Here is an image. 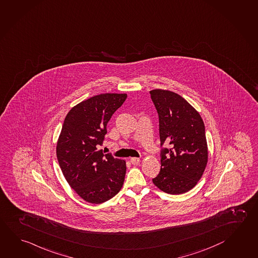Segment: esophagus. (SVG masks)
Wrapping results in <instances>:
<instances>
[{
	"label": "esophagus",
	"mask_w": 258,
	"mask_h": 258,
	"mask_svg": "<svg viewBox=\"0 0 258 258\" xmlns=\"http://www.w3.org/2000/svg\"><path fill=\"white\" fill-rule=\"evenodd\" d=\"M130 162H131L133 164H139V162H140V158H137V157H132L131 159H130Z\"/></svg>",
	"instance_id": "34e87169"
}]
</instances>
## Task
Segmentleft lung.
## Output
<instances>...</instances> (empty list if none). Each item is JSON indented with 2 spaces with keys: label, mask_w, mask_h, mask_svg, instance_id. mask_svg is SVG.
<instances>
[{
  "label": "left lung",
  "mask_w": 258,
  "mask_h": 258,
  "mask_svg": "<svg viewBox=\"0 0 258 258\" xmlns=\"http://www.w3.org/2000/svg\"><path fill=\"white\" fill-rule=\"evenodd\" d=\"M159 117L161 169L153 179L160 190L180 195L191 190L206 169L208 151L206 128L195 108L171 91H151ZM168 143V149L164 148Z\"/></svg>",
  "instance_id": "obj_1"
}]
</instances>
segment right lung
I'll return each mask as SVG.
<instances>
[{"label": "right lung", "instance_id": "1", "mask_svg": "<svg viewBox=\"0 0 258 258\" xmlns=\"http://www.w3.org/2000/svg\"><path fill=\"white\" fill-rule=\"evenodd\" d=\"M126 94H102L78 103L67 113L57 142L56 155L66 181L85 201L106 202L123 184L126 164L104 155L106 126Z\"/></svg>", "mask_w": 258, "mask_h": 258}]
</instances>
